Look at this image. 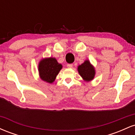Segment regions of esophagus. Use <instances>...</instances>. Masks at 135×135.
<instances>
[{
  "mask_svg": "<svg viewBox=\"0 0 135 135\" xmlns=\"http://www.w3.org/2000/svg\"><path fill=\"white\" fill-rule=\"evenodd\" d=\"M66 66H67L69 69H70V68H72L73 66V64H67L66 65Z\"/></svg>",
  "mask_w": 135,
  "mask_h": 135,
  "instance_id": "34e87169",
  "label": "esophagus"
}]
</instances>
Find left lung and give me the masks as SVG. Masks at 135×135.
<instances>
[{
	"label": "left lung",
	"instance_id": "left-lung-1",
	"mask_svg": "<svg viewBox=\"0 0 135 135\" xmlns=\"http://www.w3.org/2000/svg\"><path fill=\"white\" fill-rule=\"evenodd\" d=\"M79 74L85 81H91L95 75V70L89 60H86L77 68Z\"/></svg>",
	"mask_w": 135,
	"mask_h": 135
}]
</instances>
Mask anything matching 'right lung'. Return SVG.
<instances>
[{
    "mask_svg": "<svg viewBox=\"0 0 135 135\" xmlns=\"http://www.w3.org/2000/svg\"><path fill=\"white\" fill-rule=\"evenodd\" d=\"M62 69V65L55 58L42 59L38 63V73L41 79L48 83L55 81L56 75Z\"/></svg>",
    "mask_w": 135,
    "mask_h": 135,
    "instance_id": "right-lung-1",
    "label": "right lung"
}]
</instances>
